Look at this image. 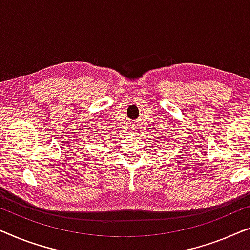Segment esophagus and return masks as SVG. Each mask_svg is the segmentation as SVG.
I'll return each instance as SVG.
<instances>
[{
  "mask_svg": "<svg viewBox=\"0 0 250 250\" xmlns=\"http://www.w3.org/2000/svg\"><path fill=\"white\" fill-rule=\"evenodd\" d=\"M129 129H130V131H136V130H137V126H136V125H135V124H132L131 125L129 126Z\"/></svg>",
  "mask_w": 250,
  "mask_h": 250,
  "instance_id": "1",
  "label": "esophagus"
}]
</instances>
